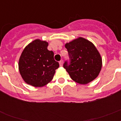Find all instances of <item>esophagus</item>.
I'll return each mask as SVG.
<instances>
[{
	"instance_id": "esophagus-1",
	"label": "esophagus",
	"mask_w": 121,
	"mask_h": 121,
	"mask_svg": "<svg viewBox=\"0 0 121 121\" xmlns=\"http://www.w3.org/2000/svg\"><path fill=\"white\" fill-rule=\"evenodd\" d=\"M63 60H61V61H59V64H60V65L61 66L63 65Z\"/></svg>"
}]
</instances>
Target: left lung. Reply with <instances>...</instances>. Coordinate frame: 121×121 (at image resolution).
Masks as SVG:
<instances>
[{
	"mask_svg": "<svg viewBox=\"0 0 121 121\" xmlns=\"http://www.w3.org/2000/svg\"><path fill=\"white\" fill-rule=\"evenodd\" d=\"M69 60L63 67L75 82L86 84L97 77L102 68V58L99 51L89 41L83 38L65 44Z\"/></svg>",
	"mask_w": 121,
	"mask_h": 121,
	"instance_id": "1",
	"label": "left lung"
}]
</instances>
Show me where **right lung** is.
<instances>
[{"label":"right lung","instance_id":"obj_1","mask_svg":"<svg viewBox=\"0 0 121 121\" xmlns=\"http://www.w3.org/2000/svg\"><path fill=\"white\" fill-rule=\"evenodd\" d=\"M48 43L36 39L22 51L19 70L23 80L32 86L41 87L53 79L59 63L54 59V53L48 49Z\"/></svg>","mask_w":121,"mask_h":121}]
</instances>
